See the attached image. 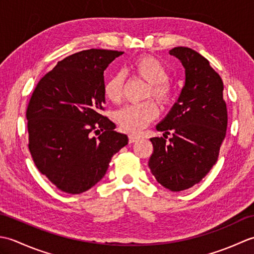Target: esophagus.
<instances>
[{"mask_svg":"<svg viewBox=\"0 0 254 254\" xmlns=\"http://www.w3.org/2000/svg\"><path fill=\"white\" fill-rule=\"evenodd\" d=\"M137 138H138V137H137L136 135H133V134H131V135H128V142H130V143H134V142H136Z\"/></svg>","mask_w":254,"mask_h":254,"instance_id":"34e87169","label":"esophagus"}]
</instances>
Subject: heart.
I'll use <instances>...</instances> for the list:
<instances>
[{
    "label": "heart",
    "mask_w": 254,
    "mask_h": 254,
    "mask_svg": "<svg viewBox=\"0 0 254 254\" xmlns=\"http://www.w3.org/2000/svg\"><path fill=\"white\" fill-rule=\"evenodd\" d=\"M134 76L148 84L146 98L152 97L160 105L169 104L172 98V86L168 80V69L158 59L150 56H141L134 59L127 67ZM124 75L116 73L104 86L106 98L119 104L122 100L124 89ZM158 116V108L153 101L137 105H127L116 113V120L123 131L136 134L146 127Z\"/></svg>",
    "instance_id": "b5f03b06"
}]
</instances>
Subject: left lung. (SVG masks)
Segmentation results:
<instances>
[{
	"instance_id": "obj_1",
	"label": "left lung",
	"mask_w": 254,
	"mask_h": 254,
	"mask_svg": "<svg viewBox=\"0 0 254 254\" xmlns=\"http://www.w3.org/2000/svg\"><path fill=\"white\" fill-rule=\"evenodd\" d=\"M169 53L185 67L186 83L168 115L156 126L172 137L169 143L164 137L150 138L154 152L148 166L158 183L179 192L198 183L216 164L227 130V108L223 80L206 59L187 47Z\"/></svg>"
}]
</instances>
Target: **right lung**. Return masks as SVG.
I'll use <instances>...</instances> for the list:
<instances>
[{
	"mask_svg": "<svg viewBox=\"0 0 254 254\" xmlns=\"http://www.w3.org/2000/svg\"><path fill=\"white\" fill-rule=\"evenodd\" d=\"M123 53H74L58 62L32 93L26 112L29 152L38 170L59 190H89L104 178L112 156L127 144L126 134L116 132V124L101 115L104 72Z\"/></svg>",
	"mask_w": 254,
	"mask_h": 254,
	"instance_id": "1",
	"label": "right lung"
}]
</instances>
